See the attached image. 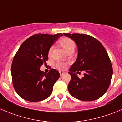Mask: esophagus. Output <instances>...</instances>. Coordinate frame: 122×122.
I'll use <instances>...</instances> for the list:
<instances>
[{"label":"esophagus","instance_id":"obj_1","mask_svg":"<svg viewBox=\"0 0 122 122\" xmlns=\"http://www.w3.org/2000/svg\"><path fill=\"white\" fill-rule=\"evenodd\" d=\"M59 73H60V76H62V75H63V74H64V72H62V71H60V72H59Z\"/></svg>","mask_w":122,"mask_h":122}]
</instances>
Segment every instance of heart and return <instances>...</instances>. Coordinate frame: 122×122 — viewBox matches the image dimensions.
Returning <instances> with one entry per match:
<instances>
[{
  "label": "heart",
  "instance_id": "b5f03b06",
  "mask_svg": "<svg viewBox=\"0 0 122 122\" xmlns=\"http://www.w3.org/2000/svg\"><path fill=\"white\" fill-rule=\"evenodd\" d=\"M59 42L61 44V46L63 47V48L67 52L71 50H74L75 47V44L74 42V41L72 39H70L69 38H66V37H64L60 39ZM53 47H51L50 48L49 50H48V55L50 56L51 54L52 50H53ZM56 66L57 68L59 69H64L66 68V65L65 63H63V62H57L56 63Z\"/></svg>",
  "mask_w": 122,
  "mask_h": 122
}]
</instances>
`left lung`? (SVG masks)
<instances>
[{
    "label": "left lung",
    "mask_w": 122,
    "mask_h": 122,
    "mask_svg": "<svg viewBox=\"0 0 122 122\" xmlns=\"http://www.w3.org/2000/svg\"><path fill=\"white\" fill-rule=\"evenodd\" d=\"M75 42L78 57L69 69L71 79L68 90L76 99L92 101L99 99L107 92L111 83L112 68L106 50L101 43L89 35L63 33ZM84 71L79 79L75 72Z\"/></svg>",
    "instance_id": "left-lung-1"
}]
</instances>
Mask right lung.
<instances>
[{"label": "right lung", "mask_w": 122, "mask_h": 122, "mask_svg": "<svg viewBox=\"0 0 122 122\" xmlns=\"http://www.w3.org/2000/svg\"><path fill=\"white\" fill-rule=\"evenodd\" d=\"M62 33L35 34L24 41L14 57L11 65L12 84L21 98L30 102L44 100L50 96L60 77L57 70L47 74L40 70L47 64L48 50Z\"/></svg>", "instance_id": "add662e5"}]
</instances>
